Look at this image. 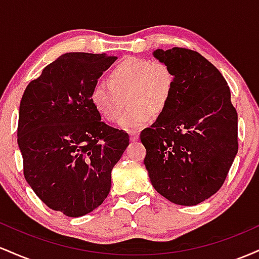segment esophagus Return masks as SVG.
Masks as SVG:
<instances>
[{"instance_id":"obj_1","label":"esophagus","mask_w":259,"mask_h":259,"mask_svg":"<svg viewBox=\"0 0 259 259\" xmlns=\"http://www.w3.org/2000/svg\"><path fill=\"white\" fill-rule=\"evenodd\" d=\"M130 141H136V140L139 139V133L135 132V130H133V132H130Z\"/></svg>"}]
</instances>
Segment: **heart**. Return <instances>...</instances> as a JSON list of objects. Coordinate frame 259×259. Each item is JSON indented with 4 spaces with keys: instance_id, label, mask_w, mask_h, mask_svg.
Here are the masks:
<instances>
[{
    "instance_id": "heart-1",
    "label": "heart",
    "mask_w": 259,
    "mask_h": 259,
    "mask_svg": "<svg viewBox=\"0 0 259 259\" xmlns=\"http://www.w3.org/2000/svg\"><path fill=\"white\" fill-rule=\"evenodd\" d=\"M175 78L163 62L126 57L112 69L108 80H100L90 92L94 108L111 123L121 118L127 100L121 92L130 90L133 107L121 120V126L138 127L153 114L167 109L173 97Z\"/></svg>"
}]
</instances>
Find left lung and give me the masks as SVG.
Listing matches in <instances>:
<instances>
[{
	"label": "left lung",
	"instance_id": "left-lung-1",
	"mask_svg": "<svg viewBox=\"0 0 259 259\" xmlns=\"http://www.w3.org/2000/svg\"><path fill=\"white\" fill-rule=\"evenodd\" d=\"M153 56L174 78L170 103L140 134L152 186L175 204L214 195L237 153V113L222 73L200 53L173 47Z\"/></svg>",
	"mask_w": 259,
	"mask_h": 259
}]
</instances>
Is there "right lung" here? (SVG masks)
<instances>
[{"label":"right lung","instance_id":"right-lung-1","mask_svg":"<svg viewBox=\"0 0 259 259\" xmlns=\"http://www.w3.org/2000/svg\"><path fill=\"white\" fill-rule=\"evenodd\" d=\"M115 59L62 55L29 82L20 101L18 146L25 180L47 207L73 218L106 200L112 169L129 145V135L103 123L90 101Z\"/></svg>","mask_w":259,"mask_h":259}]
</instances>
